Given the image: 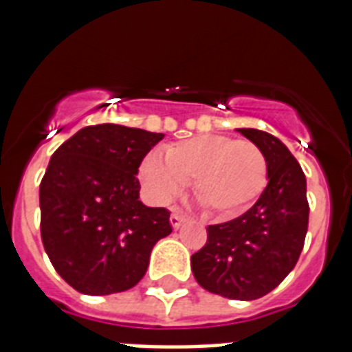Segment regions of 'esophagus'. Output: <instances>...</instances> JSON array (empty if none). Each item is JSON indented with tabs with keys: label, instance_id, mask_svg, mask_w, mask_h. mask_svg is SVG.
Segmentation results:
<instances>
[{
	"label": "esophagus",
	"instance_id": "1",
	"mask_svg": "<svg viewBox=\"0 0 352 352\" xmlns=\"http://www.w3.org/2000/svg\"><path fill=\"white\" fill-rule=\"evenodd\" d=\"M184 215L182 214H179V212H173V214H171V217H170V223H171V226H173V230H177V228H181V225L182 223H184Z\"/></svg>",
	"mask_w": 352,
	"mask_h": 352
}]
</instances>
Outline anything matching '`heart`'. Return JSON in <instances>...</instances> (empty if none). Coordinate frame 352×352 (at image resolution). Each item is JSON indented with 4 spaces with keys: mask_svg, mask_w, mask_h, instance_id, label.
<instances>
[{
    "mask_svg": "<svg viewBox=\"0 0 352 352\" xmlns=\"http://www.w3.org/2000/svg\"><path fill=\"white\" fill-rule=\"evenodd\" d=\"M140 179L159 201L175 197L182 184L206 212L232 217L256 203L267 188L268 168L261 149L248 140L225 135H199L164 149V162L149 155Z\"/></svg>",
    "mask_w": 352,
    "mask_h": 352,
    "instance_id": "heart-1",
    "label": "heart"
}]
</instances>
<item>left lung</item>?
<instances>
[{
  "instance_id": "1",
  "label": "left lung",
  "mask_w": 352,
  "mask_h": 352,
  "mask_svg": "<svg viewBox=\"0 0 352 352\" xmlns=\"http://www.w3.org/2000/svg\"><path fill=\"white\" fill-rule=\"evenodd\" d=\"M237 131L265 153L268 184L248 212L206 228L208 241L192 256V270L204 290L252 301L276 289L296 267L309 226V203L305 173L289 148L267 131Z\"/></svg>"
}]
</instances>
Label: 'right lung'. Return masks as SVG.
<instances>
[{"label": "right lung", "mask_w": 352, "mask_h": 352, "mask_svg": "<svg viewBox=\"0 0 352 352\" xmlns=\"http://www.w3.org/2000/svg\"><path fill=\"white\" fill-rule=\"evenodd\" d=\"M164 138L138 127H82L52 153L40 184L41 241L56 272L89 296L124 292L144 278L170 212L140 201L138 166Z\"/></svg>", "instance_id": "1"}]
</instances>
